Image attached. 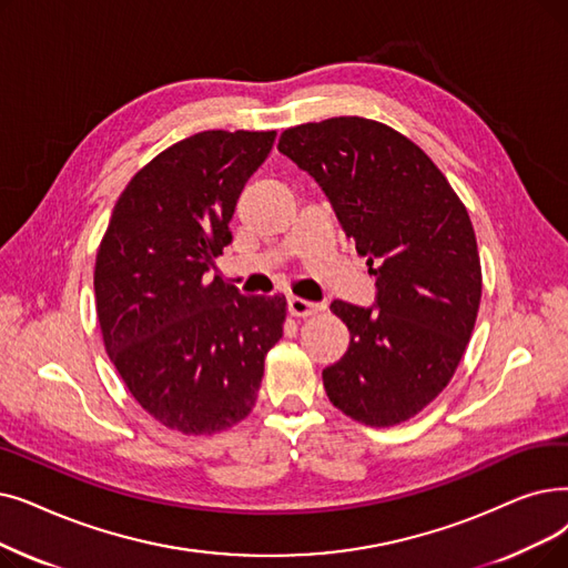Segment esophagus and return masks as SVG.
Returning a JSON list of instances; mask_svg holds the SVG:
<instances>
[{
    "label": "esophagus",
    "mask_w": 568,
    "mask_h": 568,
    "mask_svg": "<svg viewBox=\"0 0 568 568\" xmlns=\"http://www.w3.org/2000/svg\"><path fill=\"white\" fill-rule=\"evenodd\" d=\"M287 308L294 317H308V315H315L317 313V304L313 302H306L302 297H290L287 302Z\"/></svg>",
    "instance_id": "1"
}]
</instances>
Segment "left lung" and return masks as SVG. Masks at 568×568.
<instances>
[{
    "mask_svg": "<svg viewBox=\"0 0 568 568\" xmlns=\"http://www.w3.org/2000/svg\"><path fill=\"white\" fill-rule=\"evenodd\" d=\"M278 151L323 187L378 287L376 310L329 306L351 345L323 372L327 397L368 427L406 423L450 383L476 325L471 217L423 148L383 122H306L281 134Z\"/></svg>",
    "mask_w": 568,
    "mask_h": 568,
    "instance_id": "obj_1",
    "label": "left lung"
}]
</instances>
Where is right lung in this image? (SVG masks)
I'll return each mask as SVG.
<instances>
[{
    "instance_id": "obj_1",
    "label": "right lung",
    "mask_w": 568,
    "mask_h": 568,
    "mask_svg": "<svg viewBox=\"0 0 568 568\" xmlns=\"http://www.w3.org/2000/svg\"><path fill=\"white\" fill-rule=\"evenodd\" d=\"M276 132L209 130L169 145L128 183L94 262L104 348L139 406L211 436L255 406L285 297H245L220 276L239 194Z\"/></svg>"
}]
</instances>
